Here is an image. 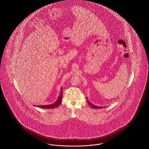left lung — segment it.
I'll list each match as a JSON object with an SVG mask.
<instances>
[{
	"label": "left lung",
	"mask_w": 149,
	"mask_h": 149,
	"mask_svg": "<svg viewBox=\"0 0 149 149\" xmlns=\"http://www.w3.org/2000/svg\"><path fill=\"white\" fill-rule=\"evenodd\" d=\"M88 104L90 105L91 107L93 109H102L106 107H98V106H96V105H95L92 104L90 102H89L88 100Z\"/></svg>",
	"instance_id": "obj_1"
}]
</instances>
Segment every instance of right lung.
<instances>
[{
	"mask_svg": "<svg viewBox=\"0 0 149 149\" xmlns=\"http://www.w3.org/2000/svg\"><path fill=\"white\" fill-rule=\"evenodd\" d=\"M62 88L61 90V93L59 95L57 101L53 103V104H49V105H36V107L42 109H54L57 108L59 104L62 103Z\"/></svg>",
	"mask_w": 149,
	"mask_h": 149,
	"instance_id": "obj_1",
	"label": "right lung"
}]
</instances>
